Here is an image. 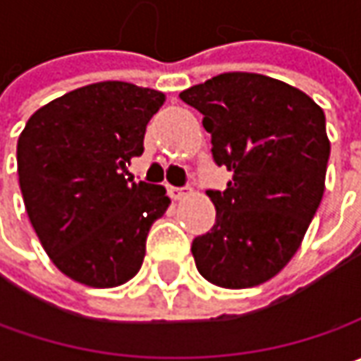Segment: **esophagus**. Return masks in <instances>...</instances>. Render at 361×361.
<instances>
[{
	"label": "esophagus",
	"mask_w": 361,
	"mask_h": 361,
	"mask_svg": "<svg viewBox=\"0 0 361 361\" xmlns=\"http://www.w3.org/2000/svg\"><path fill=\"white\" fill-rule=\"evenodd\" d=\"M188 192H190V188L188 187H169V197L174 199V201H180V199H185Z\"/></svg>",
	"instance_id": "esophagus-1"
}]
</instances>
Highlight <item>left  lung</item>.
I'll list each match as a JSON object with an SVG mask.
<instances>
[{
    "instance_id": "8db88e82",
    "label": "left lung",
    "mask_w": 361,
    "mask_h": 361,
    "mask_svg": "<svg viewBox=\"0 0 361 361\" xmlns=\"http://www.w3.org/2000/svg\"><path fill=\"white\" fill-rule=\"evenodd\" d=\"M178 96L202 114L216 166L233 173L225 190H207L216 219L192 241L197 269L219 287L263 283L295 255L324 197L326 114L298 88L249 72Z\"/></svg>"
}]
</instances>
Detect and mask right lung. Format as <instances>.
I'll list each match as a JSON object with an SVG mask.
<instances>
[{
  "label": "right lung",
  "instance_id": "add662e5",
  "mask_svg": "<svg viewBox=\"0 0 361 361\" xmlns=\"http://www.w3.org/2000/svg\"><path fill=\"white\" fill-rule=\"evenodd\" d=\"M164 94L98 82L39 108L18 140L25 211L54 265L78 283L116 287L145 259L146 235L169 209L166 190L128 183L148 120Z\"/></svg>",
  "mask_w": 361,
  "mask_h": 361
}]
</instances>
